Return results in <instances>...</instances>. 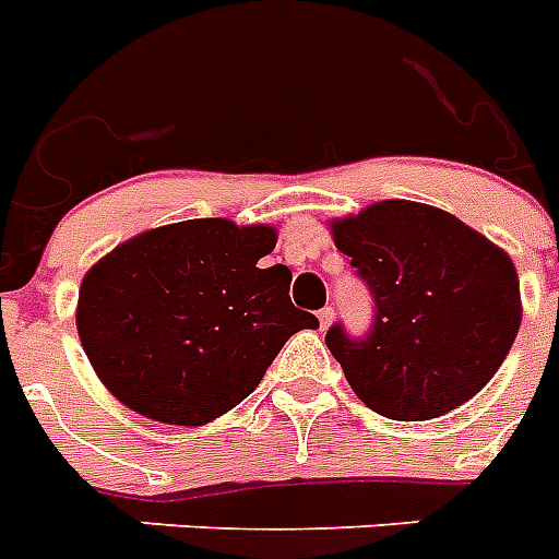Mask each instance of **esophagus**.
Returning <instances> with one entry per match:
<instances>
[{
  "label": "esophagus",
  "mask_w": 559,
  "mask_h": 559,
  "mask_svg": "<svg viewBox=\"0 0 559 559\" xmlns=\"http://www.w3.org/2000/svg\"><path fill=\"white\" fill-rule=\"evenodd\" d=\"M333 319H335L333 307H324V310H319V321H321V326H324V330L333 324Z\"/></svg>",
  "instance_id": "1"
}]
</instances>
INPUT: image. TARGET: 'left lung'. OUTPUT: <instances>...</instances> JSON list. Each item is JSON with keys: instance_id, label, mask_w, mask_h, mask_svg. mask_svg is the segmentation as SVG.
Listing matches in <instances>:
<instances>
[{"instance_id": "1", "label": "left lung", "mask_w": 559, "mask_h": 559, "mask_svg": "<svg viewBox=\"0 0 559 559\" xmlns=\"http://www.w3.org/2000/svg\"><path fill=\"white\" fill-rule=\"evenodd\" d=\"M333 238L373 295V324L361 338L333 324L326 347L370 411L437 419L491 382L523 319L516 270L500 247L413 201L335 221Z\"/></svg>"}]
</instances>
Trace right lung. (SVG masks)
<instances>
[{"label":"right lung","instance_id":"right-lung-1","mask_svg":"<svg viewBox=\"0 0 559 559\" xmlns=\"http://www.w3.org/2000/svg\"><path fill=\"white\" fill-rule=\"evenodd\" d=\"M270 226L198 217L126 240L88 270L76 330L111 393L169 425H203L240 405L312 312L289 301L293 272L261 270Z\"/></svg>","mask_w":559,"mask_h":559}]
</instances>
